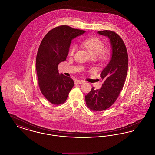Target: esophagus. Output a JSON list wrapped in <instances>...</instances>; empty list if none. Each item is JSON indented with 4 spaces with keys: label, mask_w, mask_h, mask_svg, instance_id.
I'll return each instance as SVG.
<instances>
[{
    "label": "esophagus",
    "mask_w": 155,
    "mask_h": 155,
    "mask_svg": "<svg viewBox=\"0 0 155 155\" xmlns=\"http://www.w3.org/2000/svg\"><path fill=\"white\" fill-rule=\"evenodd\" d=\"M75 84H82L84 82H85V81L84 80H76L75 81H74Z\"/></svg>",
    "instance_id": "34e87169"
}]
</instances>
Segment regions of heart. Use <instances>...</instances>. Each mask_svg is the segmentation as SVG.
Instances as JSON below:
<instances>
[{
    "instance_id": "heart-1",
    "label": "heart",
    "mask_w": 155,
    "mask_h": 155,
    "mask_svg": "<svg viewBox=\"0 0 155 155\" xmlns=\"http://www.w3.org/2000/svg\"><path fill=\"white\" fill-rule=\"evenodd\" d=\"M82 46L85 48L92 56H97L99 54V58L105 60L109 58L110 53L107 50H104V44L103 42L96 37L89 38L81 42ZM76 46L73 45L70 46L68 55L73 56L76 51Z\"/></svg>"
}]
</instances>
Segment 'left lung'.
<instances>
[{
  "mask_svg": "<svg viewBox=\"0 0 155 155\" xmlns=\"http://www.w3.org/2000/svg\"><path fill=\"white\" fill-rule=\"evenodd\" d=\"M97 33L109 38L112 53L110 61L101 74L104 81L102 88L95 89L93 87L85 96L87 106L94 111L106 110L115 102L123 88L128 66V53L121 38L109 30Z\"/></svg>",
  "mask_w": 155,
  "mask_h": 155,
  "instance_id": "obj_1",
  "label": "left lung"
}]
</instances>
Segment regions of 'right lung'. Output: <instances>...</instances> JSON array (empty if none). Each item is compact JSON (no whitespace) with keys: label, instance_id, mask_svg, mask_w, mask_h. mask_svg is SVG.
<instances>
[{"label":"right lung","instance_id":"obj_1","mask_svg":"<svg viewBox=\"0 0 155 155\" xmlns=\"http://www.w3.org/2000/svg\"><path fill=\"white\" fill-rule=\"evenodd\" d=\"M85 32L60 25L49 31L39 45L36 58L38 85L42 95L53 104L65 102L74 86L71 78L59 74L58 65L66 60L71 40Z\"/></svg>","mask_w":155,"mask_h":155}]
</instances>
